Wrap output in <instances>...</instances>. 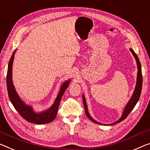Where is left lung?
Returning a JSON list of instances; mask_svg holds the SVG:
<instances>
[{"instance_id": "8db88e82", "label": "left lung", "mask_w": 150, "mask_h": 150, "mask_svg": "<svg viewBox=\"0 0 150 150\" xmlns=\"http://www.w3.org/2000/svg\"><path fill=\"white\" fill-rule=\"evenodd\" d=\"M130 51L132 52L133 55L134 56V57L136 60L137 62V69H138V72H137V83H136V86H135V91L134 92V94L132 97V98L130 99L129 101L128 102V103L127 104L126 107L124 109V111H123V113L120 120H119L117 122H116L115 123H112L111 125H113L115 124V123H120L121 122H122L123 120H124L125 118L127 117V115L130 113L131 111H132V109L134 108V107L136 105V103L138 101L140 95H141V92H142V68H141V63L139 62V58L137 56V54L134 53V51H133L132 49H130ZM83 105H84V108H85V113H86V115L87 116V117L90 120H91L93 122L97 123V124H102V123H100L99 122L95 121L93 119H92V117L90 116V115L88 113L87 111V104H86V101H85V99L84 96H83Z\"/></svg>"}]
</instances>
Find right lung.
I'll return each mask as SVG.
<instances>
[{
  "mask_svg": "<svg viewBox=\"0 0 150 150\" xmlns=\"http://www.w3.org/2000/svg\"><path fill=\"white\" fill-rule=\"evenodd\" d=\"M15 52L16 50L13 52L10 61L8 62L6 75L7 91H8L10 101L18 113L28 122L33 123H36V124H45V123L51 122L52 121L54 120L57 114L58 108L61 97H62L63 95L65 93V90L67 89L70 80L64 83L63 85L61 86L58 96L56 98L55 101H54V104L51 108H50L44 112L40 113H35L31 107L25 105V103L21 101L18 94L16 93L15 87L13 86V81H12V68H13V63Z\"/></svg>",
  "mask_w": 150,
  "mask_h": 150,
  "instance_id": "add662e5",
  "label": "right lung"
}]
</instances>
